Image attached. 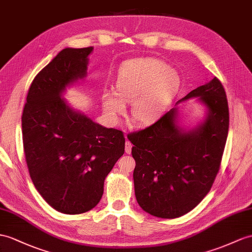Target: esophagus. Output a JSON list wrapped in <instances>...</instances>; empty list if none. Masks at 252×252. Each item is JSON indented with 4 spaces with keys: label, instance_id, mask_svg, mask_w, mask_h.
<instances>
[{
    "label": "esophagus",
    "instance_id": "esophagus-1",
    "mask_svg": "<svg viewBox=\"0 0 252 252\" xmlns=\"http://www.w3.org/2000/svg\"><path fill=\"white\" fill-rule=\"evenodd\" d=\"M131 149H132V144L130 143V141L126 140V143H125V152H126V154H130Z\"/></svg>",
    "mask_w": 252,
    "mask_h": 252
}]
</instances>
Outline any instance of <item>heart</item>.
I'll return each instance as SVG.
<instances>
[{"label":"heart","mask_w":252,"mask_h":252,"mask_svg":"<svg viewBox=\"0 0 252 252\" xmlns=\"http://www.w3.org/2000/svg\"><path fill=\"white\" fill-rule=\"evenodd\" d=\"M180 77L168 65L155 59L132 60L122 66L115 80V93L103 92V112L118 121L131 102L132 119L141 125L155 123L172 102L180 90Z\"/></svg>","instance_id":"obj_1"}]
</instances>
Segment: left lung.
<instances>
[{
  "label": "left lung",
  "mask_w": 252,
  "mask_h": 252,
  "mask_svg": "<svg viewBox=\"0 0 252 252\" xmlns=\"http://www.w3.org/2000/svg\"><path fill=\"white\" fill-rule=\"evenodd\" d=\"M191 97L206 108V116L187 131L178 124L177 105ZM228 130V100L215 77L177 101L155 124L128 134L133 144L134 193L140 207L168 219L193 210L213 186Z\"/></svg>",
  "instance_id": "left-lung-1"
}]
</instances>
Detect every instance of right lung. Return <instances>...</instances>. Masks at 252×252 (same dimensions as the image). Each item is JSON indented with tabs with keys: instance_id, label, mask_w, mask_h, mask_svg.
I'll return each instance as SVG.
<instances>
[{
	"instance_id": "obj_1",
	"label": "right lung",
	"mask_w": 252,
	"mask_h": 252,
	"mask_svg": "<svg viewBox=\"0 0 252 252\" xmlns=\"http://www.w3.org/2000/svg\"><path fill=\"white\" fill-rule=\"evenodd\" d=\"M93 49L59 52L33 80L22 113L31 179L49 205L69 215L98 204L105 179L125 152L121 130L97 124L63 98L67 87L87 77Z\"/></svg>"
}]
</instances>
